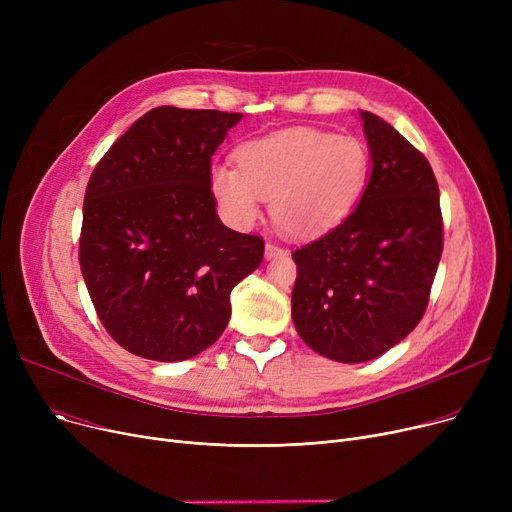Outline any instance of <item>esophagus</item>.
<instances>
[{"label":"esophagus","mask_w":512,"mask_h":512,"mask_svg":"<svg viewBox=\"0 0 512 512\" xmlns=\"http://www.w3.org/2000/svg\"><path fill=\"white\" fill-rule=\"evenodd\" d=\"M286 251L280 247V245H276V242H265V259H276V257H280V255H284Z\"/></svg>","instance_id":"34e87169"}]
</instances>
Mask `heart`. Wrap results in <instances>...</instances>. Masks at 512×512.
<instances>
[{
	"label": "heart",
	"instance_id": "obj_1",
	"mask_svg": "<svg viewBox=\"0 0 512 512\" xmlns=\"http://www.w3.org/2000/svg\"><path fill=\"white\" fill-rule=\"evenodd\" d=\"M236 164L211 168V191L228 222L253 226L265 199L274 224L297 238L336 228L357 207L369 178L359 139L305 126L245 143Z\"/></svg>",
	"mask_w": 512,
	"mask_h": 512
}]
</instances>
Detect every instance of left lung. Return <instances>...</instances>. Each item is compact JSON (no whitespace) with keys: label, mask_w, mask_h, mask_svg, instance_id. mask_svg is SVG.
<instances>
[{"label":"left lung","mask_w":512,"mask_h":512,"mask_svg":"<svg viewBox=\"0 0 512 512\" xmlns=\"http://www.w3.org/2000/svg\"><path fill=\"white\" fill-rule=\"evenodd\" d=\"M359 116L373 164L365 193L342 224L292 253L294 328L338 363L371 361L415 330L444 245L429 161L380 116Z\"/></svg>","instance_id":"8db88e82"}]
</instances>
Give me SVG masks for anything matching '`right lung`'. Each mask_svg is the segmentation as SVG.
Returning <instances> with one entry per match:
<instances>
[{
	"instance_id": "right-lung-1",
	"label": "right lung",
	"mask_w": 512,
	"mask_h": 512,
	"mask_svg": "<svg viewBox=\"0 0 512 512\" xmlns=\"http://www.w3.org/2000/svg\"><path fill=\"white\" fill-rule=\"evenodd\" d=\"M242 114L161 105L134 122L87 184L78 261L95 311L128 353L184 361L222 336L232 288L263 238L222 224L211 155Z\"/></svg>"
}]
</instances>
